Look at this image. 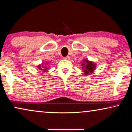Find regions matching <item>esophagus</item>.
<instances>
[{"label": "esophagus", "instance_id": "esophagus-1", "mask_svg": "<svg viewBox=\"0 0 132 132\" xmlns=\"http://www.w3.org/2000/svg\"><path fill=\"white\" fill-rule=\"evenodd\" d=\"M64 59L65 60H70V57L69 56H66V57H65Z\"/></svg>", "mask_w": 132, "mask_h": 132}]
</instances>
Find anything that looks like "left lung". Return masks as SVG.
Masks as SVG:
<instances>
[{
    "label": "left lung",
    "instance_id": "left-lung-1",
    "mask_svg": "<svg viewBox=\"0 0 132 132\" xmlns=\"http://www.w3.org/2000/svg\"><path fill=\"white\" fill-rule=\"evenodd\" d=\"M84 62L85 63L82 64L84 69V71L85 75H90L93 72V70H95L96 67V65L94 64L93 62H90V61H88V60H84Z\"/></svg>",
    "mask_w": 132,
    "mask_h": 132
}]
</instances>
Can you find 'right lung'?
Wrapping results in <instances>:
<instances>
[{
	"mask_svg": "<svg viewBox=\"0 0 132 132\" xmlns=\"http://www.w3.org/2000/svg\"><path fill=\"white\" fill-rule=\"evenodd\" d=\"M40 67H41L40 65H39V69H40V70H44V71H45V72L46 71H47V68H46L45 67H44V66H42V67H44V69H41Z\"/></svg>",
	"mask_w": 132,
	"mask_h": 132,
	"instance_id": "right-lung-1",
	"label": "right lung"
}]
</instances>
